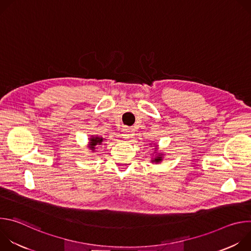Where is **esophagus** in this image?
Returning a JSON list of instances; mask_svg holds the SVG:
<instances>
[{"label":"esophagus","mask_w":251,"mask_h":251,"mask_svg":"<svg viewBox=\"0 0 251 251\" xmlns=\"http://www.w3.org/2000/svg\"><path fill=\"white\" fill-rule=\"evenodd\" d=\"M130 136H131V134H130V129H124V133H123V138H125V139H128V138H130Z\"/></svg>","instance_id":"34e87169"}]
</instances>
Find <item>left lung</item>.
Instances as JSON below:
<instances>
[{
    "mask_svg": "<svg viewBox=\"0 0 251 251\" xmlns=\"http://www.w3.org/2000/svg\"><path fill=\"white\" fill-rule=\"evenodd\" d=\"M151 147H152V144H151ZM157 147V146H156ZM156 150H155V156H153V158L151 159V163H156V164H159V163H161L162 161H163V159H164V154L163 153H157V148H155Z\"/></svg>",
    "mask_w": 251,
    "mask_h": 251,
    "instance_id": "left-lung-1",
    "label": "left lung"
}]
</instances>
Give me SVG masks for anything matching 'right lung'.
<instances>
[{
	"label": "right lung",
	"instance_id": "add662e5",
	"mask_svg": "<svg viewBox=\"0 0 251 251\" xmlns=\"http://www.w3.org/2000/svg\"><path fill=\"white\" fill-rule=\"evenodd\" d=\"M104 140H106V139L103 138V137H101V136L92 135V136L89 138V144H88L89 150H91L92 152H94L95 149H96V146L101 145L102 143L104 142Z\"/></svg>",
	"mask_w": 251,
	"mask_h": 251
}]
</instances>
